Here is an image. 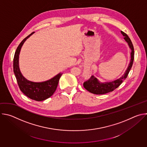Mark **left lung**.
I'll list each match as a JSON object with an SVG mask.
<instances>
[{
	"label": "left lung",
	"instance_id": "1",
	"mask_svg": "<svg viewBox=\"0 0 147 147\" xmlns=\"http://www.w3.org/2000/svg\"><path fill=\"white\" fill-rule=\"evenodd\" d=\"M123 35L124 36V39L128 43L130 48L131 50V60L129 65V67L125 71L124 74L120 78L109 82L101 83L99 82L98 80L94 76H91L89 80L85 81L83 84V86L84 88L88 91L89 92L96 95H101L105 94L110 92L113 91L115 89H116L123 82V81L127 78L130 69L133 64V60L134 58V47L132 44V42L129 36L124 32L123 31H121Z\"/></svg>",
	"mask_w": 147,
	"mask_h": 147
}]
</instances>
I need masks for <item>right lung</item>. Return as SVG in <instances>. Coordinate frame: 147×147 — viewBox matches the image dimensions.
<instances>
[{
  "instance_id": "obj_1",
  "label": "right lung",
  "mask_w": 147,
  "mask_h": 147,
  "mask_svg": "<svg viewBox=\"0 0 147 147\" xmlns=\"http://www.w3.org/2000/svg\"><path fill=\"white\" fill-rule=\"evenodd\" d=\"M34 32L25 38L18 46L13 59V71L21 91L31 99L42 101L51 97L54 94L61 74L59 73L53 78L45 82H34L26 79L21 73L18 66V56L20 49L26 39Z\"/></svg>"
}]
</instances>
